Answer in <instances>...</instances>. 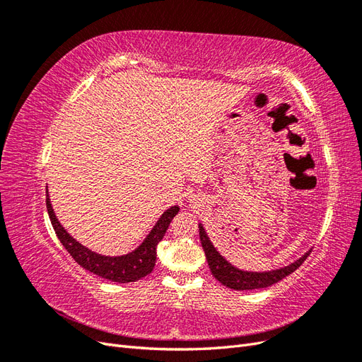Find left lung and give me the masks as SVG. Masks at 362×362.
Instances as JSON below:
<instances>
[{
  "instance_id": "8db88e82",
  "label": "left lung",
  "mask_w": 362,
  "mask_h": 362,
  "mask_svg": "<svg viewBox=\"0 0 362 362\" xmlns=\"http://www.w3.org/2000/svg\"><path fill=\"white\" fill-rule=\"evenodd\" d=\"M199 237H201L202 249L205 252L208 266H210L213 276L228 288L238 290V291L266 288L273 286V284L279 282L281 279L288 276L290 273H293L296 269H298L311 252V249L308 252H305L300 258L293 261L288 266H284L275 270H267V272H249V270H242L233 266L225 257L218 254V250L211 243V240L208 237L202 223H199Z\"/></svg>"
}]
</instances>
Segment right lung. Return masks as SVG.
Returning <instances> with one entry per match:
<instances>
[{"label":"right lung","mask_w":362,"mask_h":362,"mask_svg":"<svg viewBox=\"0 0 362 362\" xmlns=\"http://www.w3.org/2000/svg\"><path fill=\"white\" fill-rule=\"evenodd\" d=\"M47 210L49 214V221L52 223L54 231H56L62 245L64 246L71 257L78 262L81 267L89 270L95 275L101 276L104 279L113 281V282H134L152 272L156 266L157 259V245L161 242L164 234H166L168 228L172 222V218L178 214L180 206L173 205L164 211L154 228L151 229V233L146 235V238L141 242L133 252H128L125 255H101L98 252H93L87 249L62 226L59 218L52 210L51 199L47 189Z\"/></svg>","instance_id":"1"}]
</instances>
